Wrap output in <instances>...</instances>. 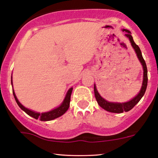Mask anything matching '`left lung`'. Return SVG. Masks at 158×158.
I'll list each match as a JSON object with an SVG mask.
<instances>
[{
    "label": "left lung",
    "mask_w": 158,
    "mask_h": 158,
    "mask_svg": "<svg viewBox=\"0 0 158 158\" xmlns=\"http://www.w3.org/2000/svg\"><path fill=\"white\" fill-rule=\"evenodd\" d=\"M123 31L126 32L125 36L126 37L129 39V42L131 43V45L132 46L133 49H135L136 55L137 56V58L139 59L140 63H141L142 68H143V81H142V84L141 89H140L139 92L137 94V96L134 97L133 98H131L130 101H127V102L124 103H118V102H111V101H108L101 96V95L99 94L96 88V84H94V94L95 97H96L97 102H98V105L100 106L101 108H103V109H105L106 111L111 112V113H123L125 111H129L141 100L142 96H144V93L146 91L147 85H148V69H147V65L145 63V61L143 59L142 57L141 50H140L139 47L135 44V42L133 40V37L131 36L130 31L127 29H122Z\"/></svg>",
    "instance_id": "obj_1"
}]
</instances>
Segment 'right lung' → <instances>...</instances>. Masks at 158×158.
Returning a JSON list of instances; mask_svg holds the SVG:
<instances>
[{
	"label": "right lung",
	"instance_id": "add662e5",
	"mask_svg": "<svg viewBox=\"0 0 158 158\" xmlns=\"http://www.w3.org/2000/svg\"><path fill=\"white\" fill-rule=\"evenodd\" d=\"M11 85L13 88V82H12V76H11ZM73 91V88H70V89L68 90L67 94L65 95V97H64L63 101H62L61 104H60L59 106L56 107L55 109L49 111L47 112H43V113H40V112H36L34 111H32V110H30L21 104V103L19 102L18 98L15 94L14 90L13 89V94H14V96L15 98V100H16L17 104L19 105V106L21 108V110H23V111L26 112L28 115L31 116L36 119H40L41 121H44V122H46V121H51L55 119V118H57L60 116L65 113V112L68 111L69 106H70V96L71 94H72Z\"/></svg>",
	"mask_w": 158,
	"mask_h": 158
}]
</instances>
